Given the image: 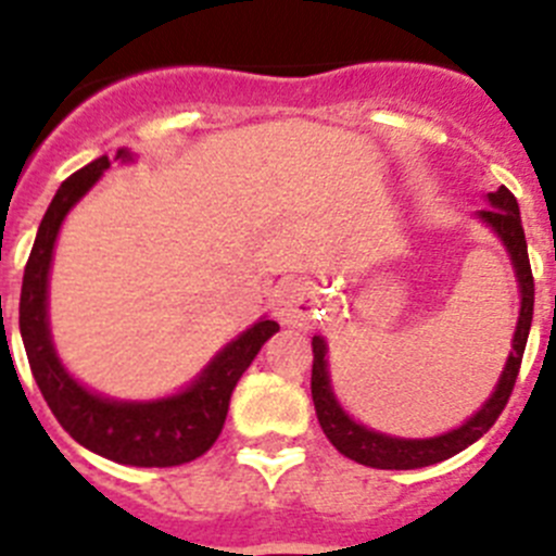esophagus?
<instances>
[{
  "instance_id": "obj_1",
  "label": "esophagus",
  "mask_w": 556,
  "mask_h": 556,
  "mask_svg": "<svg viewBox=\"0 0 556 556\" xmlns=\"http://www.w3.org/2000/svg\"><path fill=\"white\" fill-rule=\"evenodd\" d=\"M274 315L285 326L309 329L315 324V318H318V299H315L313 288L304 282H290L285 288H279L277 302H274Z\"/></svg>"
}]
</instances>
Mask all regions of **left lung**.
Returning <instances> with one entry per match:
<instances>
[{
    "mask_svg": "<svg viewBox=\"0 0 556 556\" xmlns=\"http://www.w3.org/2000/svg\"><path fill=\"white\" fill-rule=\"evenodd\" d=\"M489 205L477 211L485 225L502 238L507 254H510L513 268H516L518 288H521V313H518L516 334H513V351L507 356V365L502 370L500 383L491 392V397L482 403L477 414H471L460 428L450 433L433 435V439H395V435L376 433L365 425L354 422L349 414L342 412L329 383V362H326V342L324 337H313V403L318 422L324 428L326 439L340 450L345 458L356 460L372 469H419V466L439 464V460L453 458L455 453L475 444L491 425L505 412L507 401L516 387L518 370H521V356L527 349L529 326H532V307H535V279H532V266H529L527 238H523L521 214L518 202L510 189L500 186L489 194Z\"/></svg>",
    "mask_w": 556,
    "mask_h": 556,
    "instance_id": "obj_1",
    "label": "left lung"
}]
</instances>
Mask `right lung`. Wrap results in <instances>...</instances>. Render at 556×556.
<instances>
[{
  "label": "right lung",
  "mask_w": 556,
  "mask_h": 556,
  "mask_svg": "<svg viewBox=\"0 0 556 556\" xmlns=\"http://www.w3.org/2000/svg\"><path fill=\"white\" fill-rule=\"evenodd\" d=\"M114 161H131L126 148L117 150ZM109 169V155L81 167L56 189L49 211L38 227V238L29 252L24 282H21L18 326L27 349L29 367L38 381L40 395L49 403L56 422L74 435L81 447L109 460L128 466H180L200 458L214 447L225 428L230 395L263 342L279 331L277 320H257L252 329L227 342L214 362L173 397L150 403L109 401L81 387L56 359L49 334V268L54 254L56 232L67 211L92 189Z\"/></svg>",
  "instance_id": "right-lung-1"
}]
</instances>
